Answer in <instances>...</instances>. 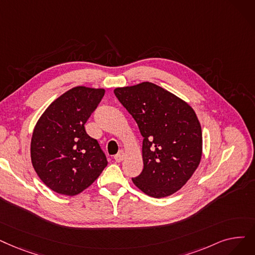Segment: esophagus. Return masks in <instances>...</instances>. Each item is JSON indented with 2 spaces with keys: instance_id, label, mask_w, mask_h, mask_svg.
I'll use <instances>...</instances> for the list:
<instances>
[{
  "instance_id": "1",
  "label": "esophagus",
  "mask_w": 255,
  "mask_h": 255,
  "mask_svg": "<svg viewBox=\"0 0 255 255\" xmlns=\"http://www.w3.org/2000/svg\"><path fill=\"white\" fill-rule=\"evenodd\" d=\"M125 158V152L124 151H120L116 156H115V159H116V161H118V162H121V161H123V159Z\"/></svg>"
}]
</instances>
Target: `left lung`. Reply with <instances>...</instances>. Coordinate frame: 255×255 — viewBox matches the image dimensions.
<instances>
[{
	"label": "left lung",
	"mask_w": 255,
	"mask_h": 255,
	"mask_svg": "<svg viewBox=\"0 0 255 255\" xmlns=\"http://www.w3.org/2000/svg\"><path fill=\"white\" fill-rule=\"evenodd\" d=\"M114 92L143 137V169L132 178L134 185L153 198L179 191L202 157V129L195 110L151 82L117 87Z\"/></svg>",
	"instance_id": "8db88e82"
}]
</instances>
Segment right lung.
<instances>
[{"mask_svg": "<svg viewBox=\"0 0 255 255\" xmlns=\"http://www.w3.org/2000/svg\"><path fill=\"white\" fill-rule=\"evenodd\" d=\"M104 94V88L73 87L38 119L31 138V161L40 180L52 191L78 195L107 165L97 139L84 128Z\"/></svg>", "mask_w": 255, "mask_h": 255, "instance_id": "add662e5", "label": "right lung"}]
</instances>
